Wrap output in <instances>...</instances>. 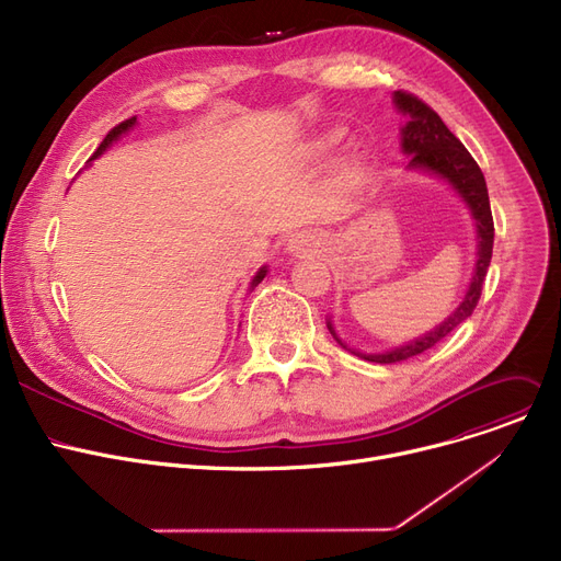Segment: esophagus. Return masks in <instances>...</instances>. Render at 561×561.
<instances>
[{
    "mask_svg": "<svg viewBox=\"0 0 561 561\" xmlns=\"http://www.w3.org/2000/svg\"><path fill=\"white\" fill-rule=\"evenodd\" d=\"M311 245H313V239H309V237H305V234H297V237L290 239L288 250L295 252V254H302V252H309Z\"/></svg>",
    "mask_w": 561,
    "mask_h": 561,
    "instance_id": "obj_1",
    "label": "esophagus"
}]
</instances>
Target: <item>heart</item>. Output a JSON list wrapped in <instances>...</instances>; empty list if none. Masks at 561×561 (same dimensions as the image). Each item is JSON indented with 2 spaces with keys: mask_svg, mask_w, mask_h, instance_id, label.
Returning <instances> with one entry per match:
<instances>
[{
  "mask_svg": "<svg viewBox=\"0 0 561 561\" xmlns=\"http://www.w3.org/2000/svg\"><path fill=\"white\" fill-rule=\"evenodd\" d=\"M335 141H339V133H331V135H324V137L320 139V148H329V146H333Z\"/></svg>",
  "mask_w": 561,
  "mask_h": 561,
  "instance_id": "b5f03b06",
  "label": "heart"
}]
</instances>
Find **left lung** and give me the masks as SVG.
I'll list each match as a JSON object with an SVG mask.
<instances>
[{
    "mask_svg": "<svg viewBox=\"0 0 561 561\" xmlns=\"http://www.w3.org/2000/svg\"><path fill=\"white\" fill-rule=\"evenodd\" d=\"M394 103L401 112L410 117V122L401 130V146L403 151L410 156V167H422L428 171L439 173L442 178L449 180L465 203L469 205L476 226H478V261H476V273L471 279V286L465 295L462 305L446 318L437 329L431 333L422 335V339L408 343L403 347H397L388 354H358L356 356L365 360H375V363H399L408 360L413 356L424 354L426 350L435 347L442 339H446L458 324H462L473 309L478 307L480 293H482V282L484 275H488L490 261H492V248H494V218H492V207H490V196H488V184H484V175L478 167V162L471 158V153L462 146V141L444 126L437 112L424 103L420 96L410 94V92H394ZM329 331L335 335L331 324L327 322ZM335 341L341 343L339 335ZM343 345V343H341ZM345 347V345H343Z\"/></svg>",
    "mask_w": 561,
    "mask_h": 561,
    "instance_id": "obj_1",
    "label": "left lung"
}]
</instances>
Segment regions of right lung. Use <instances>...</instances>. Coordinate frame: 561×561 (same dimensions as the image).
Here are the masks:
<instances>
[{"label":"right lung","mask_w":561,"mask_h":561,"mask_svg":"<svg viewBox=\"0 0 561 561\" xmlns=\"http://www.w3.org/2000/svg\"><path fill=\"white\" fill-rule=\"evenodd\" d=\"M130 126H135V117H130V119H126V122H122V124H117L115 128H112L107 135H105V139L99 144V148H96V151H94V156L90 158V160H94V158H99L103 151H105V148L112 144V141H115L122 133H126ZM264 275H266V268H261L259 273H256V277L252 279V286H256L261 279H264Z\"/></svg>","instance_id":"1"}]
</instances>
